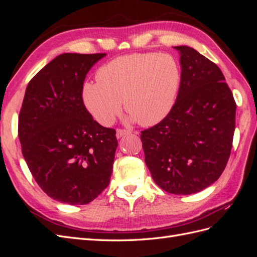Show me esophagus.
I'll list each match as a JSON object with an SVG mask.
<instances>
[{"mask_svg": "<svg viewBox=\"0 0 257 257\" xmlns=\"http://www.w3.org/2000/svg\"><path fill=\"white\" fill-rule=\"evenodd\" d=\"M131 134V132L130 131H127V130H116V133H115V136H116V138H121V137H123V136H125V135H130Z\"/></svg>", "mask_w": 257, "mask_h": 257, "instance_id": "esophagus-1", "label": "esophagus"}]
</instances>
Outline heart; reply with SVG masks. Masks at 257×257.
<instances>
[{"label":"heart","instance_id":"obj_1","mask_svg":"<svg viewBox=\"0 0 257 257\" xmlns=\"http://www.w3.org/2000/svg\"><path fill=\"white\" fill-rule=\"evenodd\" d=\"M97 82L82 85V102L102 125H110L121 111L122 100L132 121L153 126L164 120L175 106L181 72L169 54L132 53L100 67Z\"/></svg>","mask_w":257,"mask_h":257}]
</instances>
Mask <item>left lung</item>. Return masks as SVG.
Listing matches in <instances>:
<instances>
[{"label":"left lung","mask_w":257,"mask_h":257,"mask_svg":"<svg viewBox=\"0 0 257 257\" xmlns=\"http://www.w3.org/2000/svg\"><path fill=\"white\" fill-rule=\"evenodd\" d=\"M180 54L181 81L173 110L142 132L145 162L161 189L190 195L222 175L230 155L236 103L221 69L189 46Z\"/></svg>","instance_id":"8db88e82"}]
</instances>
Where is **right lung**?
<instances>
[{"instance_id": "right-lung-1", "label": "right lung", "mask_w": 257, "mask_h": 257, "mask_svg": "<svg viewBox=\"0 0 257 257\" xmlns=\"http://www.w3.org/2000/svg\"><path fill=\"white\" fill-rule=\"evenodd\" d=\"M106 53H62L28 84L19 114L22 155L37 184L63 204L85 205L110 182L115 131L82 102L85 76Z\"/></svg>"}]
</instances>
